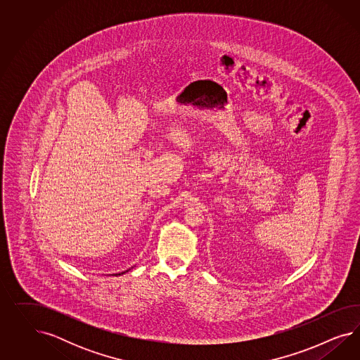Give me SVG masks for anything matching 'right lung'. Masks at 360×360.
I'll return each instance as SVG.
<instances>
[{
	"instance_id": "right-lung-1",
	"label": "right lung",
	"mask_w": 360,
	"mask_h": 360,
	"mask_svg": "<svg viewBox=\"0 0 360 360\" xmlns=\"http://www.w3.org/2000/svg\"><path fill=\"white\" fill-rule=\"evenodd\" d=\"M131 269H128V271H131ZM128 271H124V272H121V273H116V274H124V273H127L128 272Z\"/></svg>"
}]
</instances>
